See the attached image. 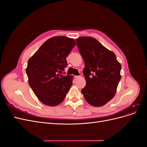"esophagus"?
<instances>
[{
    "mask_svg": "<svg viewBox=\"0 0 147 147\" xmlns=\"http://www.w3.org/2000/svg\"><path fill=\"white\" fill-rule=\"evenodd\" d=\"M79 78H80V76H75V79H78Z\"/></svg>",
    "mask_w": 147,
    "mask_h": 147,
    "instance_id": "34e87169",
    "label": "esophagus"
}]
</instances>
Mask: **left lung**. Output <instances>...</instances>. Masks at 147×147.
Masks as SVG:
<instances>
[{
	"instance_id": "left-lung-1",
	"label": "left lung",
	"mask_w": 147,
	"mask_h": 147,
	"mask_svg": "<svg viewBox=\"0 0 147 147\" xmlns=\"http://www.w3.org/2000/svg\"><path fill=\"white\" fill-rule=\"evenodd\" d=\"M85 67L83 70L86 86L82 92L88 104L101 107L112 100L121 76V65L115 53L93 37L76 39Z\"/></svg>"
}]
</instances>
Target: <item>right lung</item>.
I'll use <instances>...</instances> for the list:
<instances>
[{
  "mask_svg": "<svg viewBox=\"0 0 147 147\" xmlns=\"http://www.w3.org/2000/svg\"><path fill=\"white\" fill-rule=\"evenodd\" d=\"M76 45L75 40L56 36L44 42L28 62V83L38 99L48 106L63 102L72 85V75L62 74L66 57Z\"/></svg>",
  "mask_w": 147,
  "mask_h": 147,
  "instance_id": "obj_1",
  "label": "right lung"
}]
</instances>
